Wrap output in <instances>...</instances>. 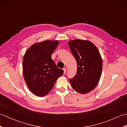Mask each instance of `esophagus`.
I'll use <instances>...</instances> for the list:
<instances>
[{
	"label": "esophagus",
	"mask_w": 127,
	"mask_h": 127,
	"mask_svg": "<svg viewBox=\"0 0 127 127\" xmlns=\"http://www.w3.org/2000/svg\"><path fill=\"white\" fill-rule=\"evenodd\" d=\"M63 70H64V74H65L66 72V68H63Z\"/></svg>",
	"instance_id": "1"
}]
</instances>
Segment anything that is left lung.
<instances>
[{
    "label": "left lung",
    "mask_w": 127,
    "mask_h": 127,
    "mask_svg": "<svg viewBox=\"0 0 127 127\" xmlns=\"http://www.w3.org/2000/svg\"><path fill=\"white\" fill-rule=\"evenodd\" d=\"M69 46L76 59V75L69 80L74 90L81 94L90 92L98 83L102 63L99 51L93 43L82 40L69 41Z\"/></svg>",
    "instance_id": "1"
}]
</instances>
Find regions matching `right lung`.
<instances>
[{"label":"right lung","instance_id":"1","mask_svg":"<svg viewBox=\"0 0 127 127\" xmlns=\"http://www.w3.org/2000/svg\"><path fill=\"white\" fill-rule=\"evenodd\" d=\"M58 44L57 40H46L35 44L28 48L24 56V78L29 90L37 96L47 94L64 73L51 59V55Z\"/></svg>","mask_w":127,"mask_h":127}]
</instances>
